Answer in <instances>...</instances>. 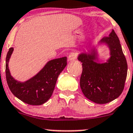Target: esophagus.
I'll return each instance as SVG.
<instances>
[{
	"label": "esophagus",
	"instance_id": "1",
	"mask_svg": "<svg viewBox=\"0 0 133 133\" xmlns=\"http://www.w3.org/2000/svg\"><path fill=\"white\" fill-rule=\"evenodd\" d=\"M77 54L75 53V52H71V53L69 55V57H68V60H69V61H71V62L74 61V60H75L76 59H77Z\"/></svg>",
	"mask_w": 133,
	"mask_h": 133
}]
</instances>
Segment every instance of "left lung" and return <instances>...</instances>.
Instances as JSON below:
<instances>
[{
    "label": "left lung",
    "mask_w": 133,
    "mask_h": 133,
    "mask_svg": "<svg viewBox=\"0 0 133 133\" xmlns=\"http://www.w3.org/2000/svg\"><path fill=\"white\" fill-rule=\"evenodd\" d=\"M101 44L107 45L110 51L106 62H99L95 47L88 52L79 54L77 58L82 65L81 90L87 99L97 104L108 103L118 98L124 88L127 74L126 58L114 30L98 45Z\"/></svg>",
    "instance_id": "1"
}]
</instances>
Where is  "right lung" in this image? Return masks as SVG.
<instances>
[{"instance_id": "right-lung-1", "label": "right lung", "mask_w": 133, "mask_h": 133, "mask_svg": "<svg viewBox=\"0 0 133 133\" xmlns=\"http://www.w3.org/2000/svg\"><path fill=\"white\" fill-rule=\"evenodd\" d=\"M14 48L9 49L6 58V77L11 93L21 101L30 105H41L52 95L60 73L67 65V57L49 61L33 77L25 82L15 80L9 69V61Z\"/></svg>"}]
</instances>
